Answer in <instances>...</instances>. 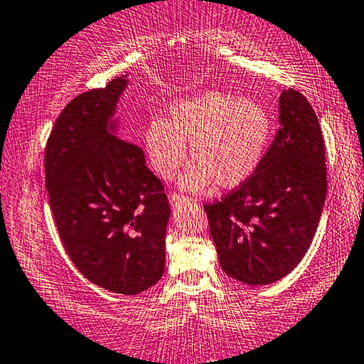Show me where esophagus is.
<instances>
[{
  "label": "esophagus",
  "instance_id": "esophagus-1",
  "mask_svg": "<svg viewBox=\"0 0 364 364\" xmlns=\"http://www.w3.org/2000/svg\"><path fill=\"white\" fill-rule=\"evenodd\" d=\"M171 203L172 205H181V203H188V201H193V198L187 197V195H182V193H172L171 195Z\"/></svg>",
  "mask_w": 364,
  "mask_h": 364
}]
</instances>
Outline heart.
I'll list each match as a JSON object with an SVG mask.
<instances>
[{"instance_id":"b5f03b06","label":"heart","mask_w":364,"mask_h":364,"mask_svg":"<svg viewBox=\"0 0 364 364\" xmlns=\"http://www.w3.org/2000/svg\"><path fill=\"white\" fill-rule=\"evenodd\" d=\"M272 133L265 109L250 99L208 91L176 100L167 119L154 117L143 141L153 171L172 178L187 161V146L195 163L182 176L183 188H234L259 167Z\"/></svg>"}]
</instances>
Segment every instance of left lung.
<instances>
[{
	"mask_svg": "<svg viewBox=\"0 0 364 364\" xmlns=\"http://www.w3.org/2000/svg\"><path fill=\"white\" fill-rule=\"evenodd\" d=\"M279 128L244 183L205 203L221 268L252 287L287 277L317 231L327 193L321 124L296 89L279 96Z\"/></svg>",
	"mask_w": 364,
	"mask_h": 364,
	"instance_id": "obj_1",
	"label": "left lung"
}]
</instances>
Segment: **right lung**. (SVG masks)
Wrapping results in <instances>:
<instances>
[{
	"label": "right lung",
	"instance_id": "add662e5",
	"mask_svg": "<svg viewBox=\"0 0 364 364\" xmlns=\"http://www.w3.org/2000/svg\"><path fill=\"white\" fill-rule=\"evenodd\" d=\"M125 76L71 99L46 146V187L66 254L89 282L138 294L159 282L171 208L143 149L110 117Z\"/></svg>",
	"mask_w": 364,
	"mask_h": 364
}]
</instances>
